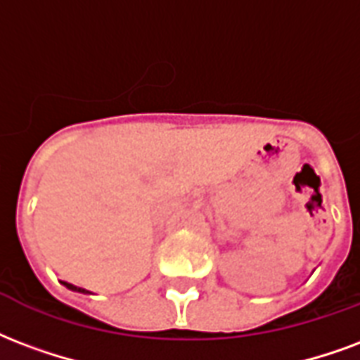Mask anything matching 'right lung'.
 <instances>
[{"mask_svg":"<svg viewBox=\"0 0 360 360\" xmlns=\"http://www.w3.org/2000/svg\"><path fill=\"white\" fill-rule=\"evenodd\" d=\"M60 284H65L66 288L72 290V292H78V294H91L89 290H85V288H79V286H74V284H70V282H65V281H60Z\"/></svg>","mask_w":360,"mask_h":360,"instance_id":"right-lung-1","label":"right lung"}]
</instances>
